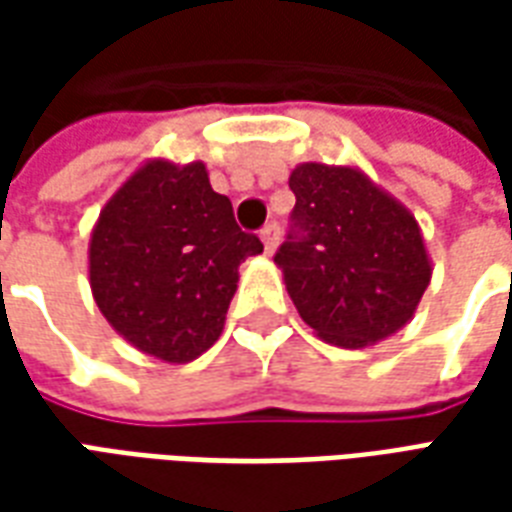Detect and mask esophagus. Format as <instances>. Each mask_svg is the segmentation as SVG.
Listing matches in <instances>:
<instances>
[{"label":"esophagus","instance_id":"obj_1","mask_svg":"<svg viewBox=\"0 0 512 512\" xmlns=\"http://www.w3.org/2000/svg\"><path fill=\"white\" fill-rule=\"evenodd\" d=\"M260 241H263V246H266V255H274V249H277L279 244V224L277 222L266 224V227L260 230Z\"/></svg>","mask_w":512,"mask_h":512}]
</instances>
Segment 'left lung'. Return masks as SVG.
<instances>
[{
	"mask_svg": "<svg viewBox=\"0 0 512 512\" xmlns=\"http://www.w3.org/2000/svg\"><path fill=\"white\" fill-rule=\"evenodd\" d=\"M288 183L296 233L274 263L304 323L351 351L400 332L433 274L414 213L351 164L304 161Z\"/></svg>",
	"mask_w": 512,
	"mask_h": 512,
	"instance_id": "left-lung-1",
	"label": "left lung"
}]
</instances>
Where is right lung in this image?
Here are the masks:
<instances>
[{
    "label": "right lung",
    "mask_w": 512,
    "mask_h": 512,
    "mask_svg": "<svg viewBox=\"0 0 512 512\" xmlns=\"http://www.w3.org/2000/svg\"><path fill=\"white\" fill-rule=\"evenodd\" d=\"M202 161L150 158L98 213L87 271L109 326L167 365L205 354L224 329L238 266L260 255Z\"/></svg>",
    "instance_id": "obj_1"
}]
</instances>
